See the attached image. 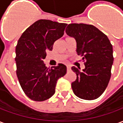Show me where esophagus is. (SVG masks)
Listing matches in <instances>:
<instances>
[{"label": "esophagus", "instance_id": "esophagus-1", "mask_svg": "<svg viewBox=\"0 0 123 123\" xmlns=\"http://www.w3.org/2000/svg\"><path fill=\"white\" fill-rule=\"evenodd\" d=\"M67 70H68V71H70V70H71V69H70V67H68V66H67Z\"/></svg>", "mask_w": 123, "mask_h": 123}]
</instances>
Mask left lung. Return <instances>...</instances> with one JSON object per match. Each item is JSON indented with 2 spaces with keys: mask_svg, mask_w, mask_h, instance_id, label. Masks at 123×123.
Returning a JSON list of instances; mask_svg holds the SVG:
<instances>
[{
  "mask_svg": "<svg viewBox=\"0 0 123 123\" xmlns=\"http://www.w3.org/2000/svg\"><path fill=\"white\" fill-rule=\"evenodd\" d=\"M76 41V53L83 56L85 68L72 67L76 80L72 83L75 95L86 100L97 99L105 90L113 63V46L107 36L92 25L70 24L65 30Z\"/></svg>",
  "mask_w": 123,
  "mask_h": 123,
  "instance_id": "obj_1",
  "label": "left lung"
}]
</instances>
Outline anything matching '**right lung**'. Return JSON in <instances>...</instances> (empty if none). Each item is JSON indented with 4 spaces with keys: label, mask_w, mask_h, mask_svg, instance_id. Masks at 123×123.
<instances>
[{
    "label": "right lung",
    "mask_w": 123,
    "mask_h": 123,
    "mask_svg": "<svg viewBox=\"0 0 123 123\" xmlns=\"http://www.w3.org/2000/svg\"><path fill=\"white\" fill-rule=\"evenodd\" d=\"M67 24L39 20L23 33L16 47V74L25 95L31 100H47L55 93L57 80L67 73L59 64L49 68L43 59L54 43L64 35Z\"/></svg>",
    "instance_id": "add662e5"
}]
</instances>
